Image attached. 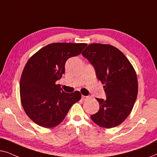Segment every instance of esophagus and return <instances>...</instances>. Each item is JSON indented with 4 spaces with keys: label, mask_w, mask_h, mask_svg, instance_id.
<instances>
[{
    "label": "esophagus",
    "mask_w": 157,
    "mask_h": 157,
    "mask_svg": "<svg viewBox=\"0 0 157 157\" xmlns=\"http://www.w3.org/2000/svg\"><path fill=\"white\" fill-rule=\"evenodd\" d=\"M91 96H82V99L83 100H86L88 98H89Z\"/></svg>",
    "instance_id": "34e87169"
}]
</instances>
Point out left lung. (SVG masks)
Returning a JSON list of instances; mask_svg holds the SVG:
<instances>
[{
    "label": "left lung",
    "mask_w": 157,
    "mask_h": 157,
    "mask_svg": "<svg viewBox=\"0 0 157 157\" xmlns=\"http://www.w3.org/2000/svg\"><path fill=\"white\" fill-rule=\"evenodd\" d=\"M104 84L106 98H97L99 110L91 119L100 127L119 126L132 112L138 94V80L134 67L125 55L109 44H91L82 52Z\"/></svg>",
    "instance_id": "8db88e82"
}]
</instances>
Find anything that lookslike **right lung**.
<instances>
[{
    "label": "right lung",
    "mask_w": 157,
    "mask_h": 157,
    "mask_svg": "<svg viewBox=\"0 0 157 157\" xmlns=\"http://www.w3.org/2000/svg\"><path fill=\"white\" fill-rule=\"evenodd\" d=\"M86 44L53 43L30 58L20 81L21 101L28 117L38 125L53 128L61 124L81 94H68L56 84L65 73L66 61L82 52Z\"/></svg>",
    "instance_id": "obj_1"
}]
</instances>
